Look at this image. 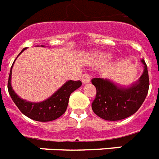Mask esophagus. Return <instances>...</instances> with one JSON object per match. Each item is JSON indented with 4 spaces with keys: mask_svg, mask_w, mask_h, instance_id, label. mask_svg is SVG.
<instances>
[{
    "mask_svg": "<svg viewBox=\"0 0 159 159\" xmlns=\"http://www.w3.org/2000/svg\"><path fill=\"white\" fill-rule=\"evenodd\" d=\"M90 80H91V77H90L89 75H88V74H84V75L82 76V79H81V81H82V83H83L84 84L89 83Z\"/></svg>",
    "mask_w": 159,
    "mask_h": 159,
    "instance_id": "obj_1",
    "label": "esophagus"
}]
</instances>
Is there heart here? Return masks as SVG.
<instances>
[{
    "label": "heart",
    "mask_w": 159,
    "mask_h": 159,
    "mask_svg": "<svg viewBox=\"0 0 159 159\" xmlns=\"http://www.w3.org/2000/svg\"><path fill=\"white\" fill-rule=\"evenodd\" d=\"M97 57H98V59L100 61L102 62L108 61L109 60L111 59V55L106 54V53H100V54H98Z\"/></svg>",
    "instance_id": "obj_1"
}]
</instances>
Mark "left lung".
Returning a JSON list of instances; mask_svg holds the SVG:
<instances>
[{
    "mask_svg": "<svg viewBox=\"0 0 159 159\" xmlns=\"http://www.w3.org/2000/svg\"><path fill=\"white\" fill-rule=\"evenodd\" d=\"M144 72L136 83L129 88L116 85L109 80L92 79L97 93L92 103L93 112L107 120H119L135 113L145 99L149 87L148 68L144 60Z\"/></svg>",
    "mask_w": 159,
    "mask_h": 159,
    "instance_id": "obj_1",
    "label": "left lung"
}]
</instances>
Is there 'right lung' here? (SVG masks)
<instances>
[{"label":"right lung","instance_id":"obj_1","mask_svg":"<svg viewBox=\"0 0 159 159\" xmlns=\"http://www.w3.org/2000/svg\"><path fill=\"white\" fill-rule=\"evenodd\" d=\"M41 47H44V46H41ZM25 49V48H24L21 51V52H23V51ZM13 65L11 68L8 85H7L9 93L20 111L30 119H33L37 121H51V120L57 119L61 116L63 115L68 106L70 95L75 90L82 85L80 80H69L67 81L66 83H65V84L60 88L55 93H53L49 98L45 101H43L41 102H28L20 98L11 87V70H12Z\"/></svg>","mask_w":159,"mask_h":159}]
</instances>
